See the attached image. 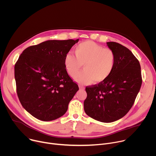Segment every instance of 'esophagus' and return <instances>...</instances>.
<instances>
[{
  "label": "esophagus",
  "mask_w": 156,
  "mask_h": 156,
  "mask_svg": "<svg viewBox=\"0 0 156 156\" xmlns=\"http://www.w3.org/2000/svg\"><path fill=\"white\" fill-rule=\"evenodd\" d=\"M79 88H80V90H85V87L83 86H81V85H79Z\"/></svg>",
  "instance_id": "esophagus-1"
}]
</instances>
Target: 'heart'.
Segmentation results:
<instances>
[{
  "instance_id": "heart-1",
  "label": "heart",
  "mask_w": 156,
  "mask_h": 156,
  "mask_svg": "<svg viewBox=\"0 0 156 156\" xmlns=\"http://www.w3.org/2000/svg\"><path fill=\"white\" fill-rule=\"evenodd\" d=\"M75 55L71 52L64 57L65 70L70 76H73L83 65L84 70L73 78L82 84H88L94 81L96 83L105 81L112 73L115 63L114 51L91 41L80 43L75 49Z\"/></svg>"
}]
</instances>
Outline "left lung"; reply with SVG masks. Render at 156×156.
I'll return each instance as SVG.
<instances>
[{
  "label": "left lung",
  "instance_id": "left-lung-1",
  "mask_svg": "<svg viewBox=\"0 0 156 156\" xmlns=\"http://www.w3.org/2000/svg\"><path fill=\"white\" fill-rule=\"evenodd\" d=\"M115 55L112 73L98 85L86 87V114L98 121L110 123L124 117L133 106L142 84L139 61L126 48L107 42Z\"/></svg>",
  "mask_w": 156,
  "mask_h": 156
}]
</instances>
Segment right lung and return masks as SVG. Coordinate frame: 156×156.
Instances as JSON below:
<instances>
[{
    "instance_id": "add662e5",
    "label": "right lung",
    "mask_w": 156,
    "mask_h": 156,
    "mask_svg": "<svg viewBox=\"0 0 156 156\" xmlns=\"http://www.w3.org/2000/svg\"><path fill=\"white\" fill-rule=\"evenodd\" d=\"M79 41L48 40L23 51L15 65L16 92L34 117L51 121L63 115L78 91L66 72L64 57Z\"/></svg>"
}]
</instances>
